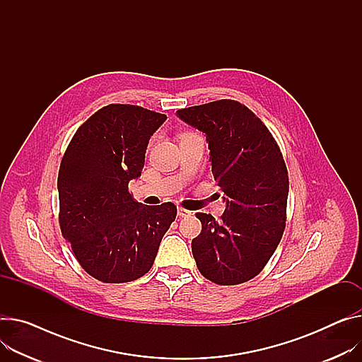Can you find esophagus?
Wrapping results in <instances>:
<instances>
[{
	"instance_id": "obj_1",
	"label": "esophagus",
	"mask_w": 362,
	"mask_h": 362,
	"mask_svg": "<svg viewBox=\"0 0 362 362\" xmlns=\"http://www.w3.org/2000/svg\"><path fill=\"white\" fill-rule=\"evenodd\" d=\"M178 216L180 217H187V216H191V211L187 210V209H182V207H178Z\"/></svg>"
}]
</instances>
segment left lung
Segmentation results:
<instances>
[{"instance_id": "obj_1", "label": "left lung", "mask_w": 362, "mask_h": 362, "mask_svg": "<svg viewBox=\"0 0 362 362\" xmlns=\"http://www.w3.org/2000/svg\"><path fill=\"white\" fill-rule=\"evenodd\" d=\"M206 134L211 173L223 192L221 220L197 213L202 233L192 257L207 280L236 286L257 276L280 243L287 216L288 173L275 139L246 105L217 100L177 111Z\"/></svg>"}]
</instances>
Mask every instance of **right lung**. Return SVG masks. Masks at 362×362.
Listing matches in <instances>:
<instances>
[{"label":"right lung","mask_w":362,"mask_h":362,"mask_svg":"<svg viewBox=\"0 0 362 362\" xmlns=\"http://www.w3.org/2000/svg\"><path fill=\"white\" fill-rule=\"evenodd\" d=\"M165 115L130 104L100 108L75 132L58 175L59 225L91 276L119 284L153 265L177 206L134 202L129 181L141 177L151 136Z\"/></svg>","instance_id":"right-lung-1"}]
</instances>
